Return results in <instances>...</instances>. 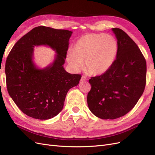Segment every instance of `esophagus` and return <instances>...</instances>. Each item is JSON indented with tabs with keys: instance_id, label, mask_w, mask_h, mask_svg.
I'll return each mask as SVG.
<instances>
[{
	"instance_id": "obj_1",
	"label": "esophagus",
	"mask_w": 155,
	"mask_h": 155,
	"mask_svg": "<svg viewBox=\"0 0 155 155\" xmlns=\"http://www.w3.org/2000/svg\"><path fill=\"white\" fill-rule=\"evenodd\" d=\"M86 80H87V78H86L85 76H83L81 77V81H86Z\"/></svg>"
}]
</instances>
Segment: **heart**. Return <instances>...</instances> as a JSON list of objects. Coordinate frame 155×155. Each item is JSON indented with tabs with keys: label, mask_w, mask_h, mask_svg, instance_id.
Here are the masks:
<instances>
[{
	"label": "heart",
	"mask_w": 155,
	"mask_h": 155,
	"mask_svg": "<svg viewBox=\"0 0 155 155\" xmlns=\"http://www.w3.org/2000/svg\"><path fill=\"white\" fill-rule=\"evenodd\" d=\"M118 51V41L114 36L87 34L76 41L74 50L68 51L67 61L74 70L80 69L85 61V69L88 74L101 76L113 64Z\"/></svg>",
	"instance_id": "heart-1"
}]
</instances>
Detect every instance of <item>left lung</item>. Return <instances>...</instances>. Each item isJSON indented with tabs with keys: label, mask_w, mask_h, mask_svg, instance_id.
Returning <instances> with one entry per match:
<instances>
[{
	"label": "left lung",
	"mask_w": 155,
	"mask_h": 155,
	"mask_svg": "<svg viewBox=\"0 0 155 155\" xmlns=\"http://www.w3.org/2000/svg\"><path fill=\"white\" fill-rule=\"evenodd\" d=\"M112 30L118 44L116 59L107 72L89 79L87 95L89 109L104 120L118 118L132 110L146 83V61L138 46L122 30Z\"/></svg>",
	"instance_id": "8db88e82"
}]
</instances>
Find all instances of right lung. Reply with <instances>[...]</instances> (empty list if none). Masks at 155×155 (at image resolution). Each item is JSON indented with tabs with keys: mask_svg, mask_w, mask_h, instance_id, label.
<instances>
[{
	"mask_svg": "<svg viewBox=\"0 0 155 155\" xmlns=\"http://www.w3.org/2000/svg\"><path fill=\"white\" fill-rule=\"evenodd\" d=\"M72 31L37 26L18 40L5 65L8 92L20 110L30 117L48 120L62 110L67 94L77 86L81 74L63 68ZM46 45L57 54L52 64L39 69L32 61L35 45Z\"/></svg>",
	"mask_w": 155,
	"mask_h": 155,
	"instance_id": "obj_1",
	"label": "right lung"
}]
</instances>
